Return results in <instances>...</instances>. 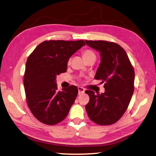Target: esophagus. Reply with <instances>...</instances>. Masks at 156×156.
<instances>
[{
    "label": "esophagus",
    "instance_id": "34e87169",
    "mask_svg": "<svg viewBox=\"0 0 156 156\" xmlns=\"http://www.w3.org/2000/svg\"><path fill=\"white\" fill-rule=\"evenodd\" d=\"M78 91H79V94H83L85 92V90L83 87H78Z\"/></svg>",
    "mask_w": 156,
    "mask_h": 156
}]
</instances>
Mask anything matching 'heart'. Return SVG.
I'll return each mask as SVG.
<instances>
[{
    "instance_id": "b5f03b06",
    "label": "heart",
    "mask_w": 156,
    "mask_h": 156,
    "mask_svg": "<svg viewBox=\"0 0 156 156\" xmlns=\"http://www.w3.org/2000/svg\"><path fill=\"white\" fill-rule=\"evenodd\" d=\"M93 56H96L95 54L91 50H86L83 52V57L85 60Z\"/></svg>"
}]
</instances>
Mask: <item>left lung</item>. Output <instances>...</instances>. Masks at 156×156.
Instances as JSON below:
<instances>
[{
  "label": "left lung",
  "instance_id": "left-lung-1",
  "mask_svg": "<svg viewBox=\"0 0 156 156\" xmlns=\"http://www.w3.org/2000/svg\"><path fill=\"white\" fill-rule=\"evenodd\" d=\"M85 41L100 52L101 63L94 78L105 82L104 93L85 92L90 96L86 106L87 115L97 124H113L124 115L133 96L134 69L126 52L118 44L105 41Z\"/></svg>",
  "mask_w": 156,
  "mask_h": 156
}]
</instances>
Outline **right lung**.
<instances>
[{
	"label": "right lung",
	"instance_id": "right-lung-1",
	"mask_svg": "<svg viewBox=\"0 0 156 156\" xmlns=\"http://www.w3.org/2000/svg\"><path fill=\"white\" fill-rule=\"evenodd\" d=\"M86 43L83 40L45 41L29 55L23 86L26 101L39 122L55 125L66 118L78 94L77 87L58 90L56 76L66 72L69 60Z\"/></svg>",
	"mask_w": 156,
	"mask_h": 156
}]
</instances>
